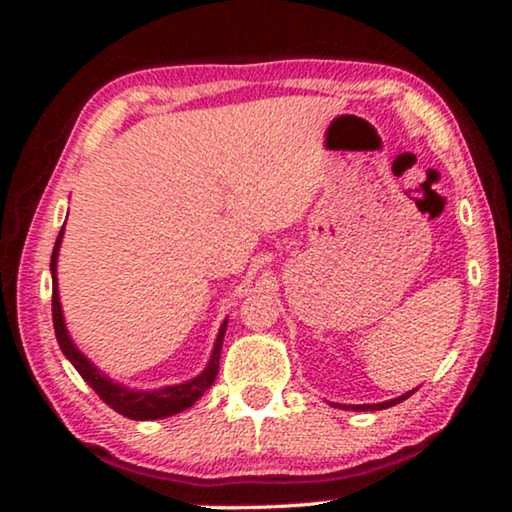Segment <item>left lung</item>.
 <instances>
[{"instance_id": "8db88e82", "label": "left lung", "mask_w": 512, "mask_h": 512, "mask_svg": "<svg viewBox=\"0 0 512 512\" xmlns=\"http://www.w3.org/2000/svg\"><path fill=\"white\" fill-rule=\"evenodd\" d=\"M410 394H415V391H410ZM410 394L398 396V398H394V401H387V403H375V405H352V410H384V408H391V405H396V403L405 401V398H408ZM338 408H340V405H338ZM345 408H349V405H345Z\"/></svg>"}]
</instances>
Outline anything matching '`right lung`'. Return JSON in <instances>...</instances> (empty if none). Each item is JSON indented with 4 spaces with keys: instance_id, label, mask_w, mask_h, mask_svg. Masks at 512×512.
I'll use <instances>...</instances> for the list:
<instances>
[{
    "instance_id": "right-lung-1",
    "label": "right lung",
    "mask_w": 512,
    "mask_h": 512,
    "mask_svg": "<svg viewBox=\"0 0 512 512\" xmlns=\"http://www.w3.org/2000/svg\"><path fill=\"white\" fill-rule=\"evenodd\" d=\"M62 233H65V226H62L58 240H55L53 256H51V272H53V326H55V338H58V345L62 354L72 361V366L79 370V375L86 380L90 387L95 389V394L102 398L109 408H114L118 415L130 417V419H160L177 415V412L191 408V405L198 401V398L205 394V391L212 387L216 375H219V356H221V345L223 335H226V324L223 321L219 338H216L212 359H209V366L205 373H200L195 380L186 384H177V387H165L158 391H132L128 387H121V384H114L109 377H104L100 370H97L93 363H90L86 356H83L79 349L74 347V342L69 340L65 321H62V310L58 300V277H55V263H58V249L62 242Z\"/></svg>"
}]
</instances>
